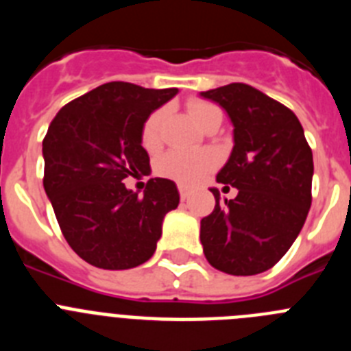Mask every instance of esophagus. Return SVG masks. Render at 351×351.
I'll use <instances>...</instances> for the list:
<instances>
[{"label": "esophagus", "instance_id": "obj_1", "mask_svg": "<svg viewBox=\"0 0 351 351\" xmlns=\"http://www.w3.org/2000/svg\"><path fill=\"white\" fill-rule=\"evenodd\" d=\"M179 193H181V198L182 200H186V198L190 197V188H188V186H184V184H179Z\"/></svg>", "mask_w": 351, "mask_h": 351}]
</instances>
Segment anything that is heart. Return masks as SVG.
I'll return each instance as SVG.
<instances>
[{"label":"heart","instance_id":"1","mask_svg":"<svg viewBox=\"0 0 351 351\" xmlns=\"http://www.w3.org/2000/svg\"><path fill=\"white\" fill-rule=\"evenodd\" d=\"M216 107L206 101H191L190 114L198 126ZM163 121V110H156L147 117L142 128V144L154 149L160 144V126ZM216 163V156L210 151H170L158 163V172L182 184H193L204 173L209 172Z\"/></svg>","mask_w":351,"mask_h":351}]
</instances>
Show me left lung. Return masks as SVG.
<instances>
[{"label":"left lung","instance_id":"left-lung-1","mask_svg":"<svg viewBox=\"0 0 351 351\" xmlns=\"http://www.w3.org/2000/svg\"><path fill=\"white\" fill-rule=\"evenodd\" d=\"M218 104L234 126V147L216 181L237 197L200 221L207 262L232 276L269 271L290 250L311 207L313 153L290 108L247 84L200 93Z\"/></svg>","mask_w":351,"mask_h":351}]
</instances>
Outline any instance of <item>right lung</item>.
I'll use <instances>...</instances> for the list:
<instances>
[{"label":"right lung","mask_w":351,"mask_h":351,"mask_svg":"<svg viewBox=\"0 0 351 351\" xmlns=\"http://www.w3.org/2000/svg\"><path fill=\"white\" fill-rule=\"evenodd\" d=\"M178 93L107 82L64 105L49 126L43 188L66 243L95 267L125 271L147 262L165 214L179 206L170 179H149L144 197L123 182L149 173L142 128Z\"/></svg>","instance_id":"1"}]
</instances>
